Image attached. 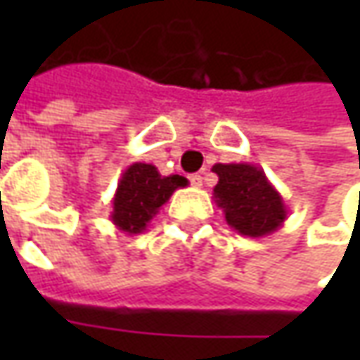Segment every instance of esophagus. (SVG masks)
<instances>
[{
  "label": "esophagus",
  "mask_w": 360,
  "mask_h": 360,
  "mask_svg": "<svg viewBox=\"0 0 360 360\" xmlns=\"http://www.w3.org/2000/svg\"><path fill=\"white\" fill-rule=\"evenodd\" d=\"M188 178H190V184H192L194 188L202 186V176H200V174H190Z\"/></svg>",
  "instance_id": "esophagus-1"
}]
</instances>
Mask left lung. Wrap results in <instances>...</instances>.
Masks as SVG:
<instances>
[{
  "label": "left lung",
  "mask_w": 360,
  "mask_h": 360,
  "mask_svg": "<svg viewBox=\"0 0 360 360\" xmlns=\"http://www.w3.org/2000/svg\"><path fill=\"white\" fill-rule=\"evenodd\" d=\"M214 200L222 208L230 229L242 236L260 238L284 224L288 210L264 170L255 164H216Z\"/></svg>",
  "instance_id": "obj_1"
}]
</instances>
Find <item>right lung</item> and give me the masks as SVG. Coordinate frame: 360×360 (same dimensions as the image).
Wrapping results in <instances>:
<instances>
[{"label": "right lung", "mask_w": 360, "mask_h": 360, "mask_svg": "<svg viewBox=\"0 0 360 360\" xmlns=\"http://www.w3.org/2000/svg\"><path fill=\"white\" fill-rule=\"evenodd\" d=\"M184 186H188L184 176H162L156 166L136 162L120 178L110 220L126 234H140L174 192Z\"/></svg>", "instance_id": "right-lung-1"}]
</instances>
